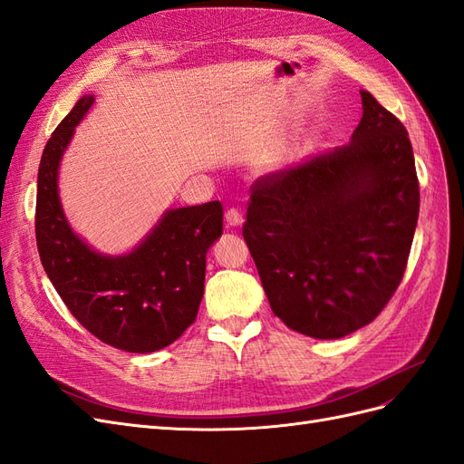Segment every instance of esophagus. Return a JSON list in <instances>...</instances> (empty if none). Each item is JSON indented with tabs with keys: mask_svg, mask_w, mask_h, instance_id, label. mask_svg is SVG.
<instances>
[{
	"mask_svg": "<svg viewBox=\"0 0 464 464\" xmlns=\"http://www.w3.org/2000/svg\"><path fill=\"white\" fill-rule=\"evenodd\" d=\"M225 221H227L229 227H239V225H243L245 218H243V214H241L239 209L231 208V209L225 211Z\"/></svg>",
	"mask_w": 464,
	"mask_h": 464,
	"instance_id": "esophagus-1",
	"label": "esophagus"
}]
</instances>
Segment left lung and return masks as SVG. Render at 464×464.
<instances>
[{
	"label": "left lung",
	"mask_w": 464,
	"mask_h": 464,
	"mask_svg": "<svg viewBox=\"0 0 464 464\" xmlns=\"http://www.w3.org/2000/svg\"><path fill=\"white\" fill-rule=\"evenodd\" d=\"M352 141L258 179L243 237L270 307L299 334L348 336L399 289L420 182L404 124L362 91Z\"/></svg>",
	"instance_id": "obj_1"
}]
</instances>
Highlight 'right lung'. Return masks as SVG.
Segmentation results:
<instances>
[{
  "instance_id": "1",
  "label": "right lung",
  "mask_w": 464,
  "mask_h": 464,
  "mask_svg": "<svg viewBox=\"0 0 464 464\" xmlns=\"http://www.w3.org/2000/svg\"><path fill=\"white\" fill-rule=\"evenodd\" d=\"M92 95L52 131L38 167L34 233L43 266L65 307L112 348L150 353L179 340L198 316L206 253L223 233L221 202L170 209L136 250L102 256L70 229L58 198V165Z\"/></svg>"
}]
</instances>
